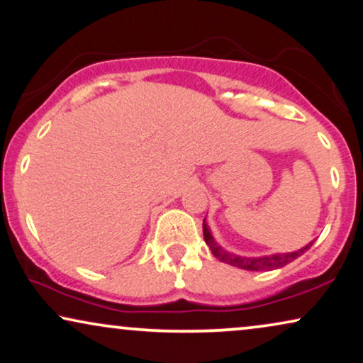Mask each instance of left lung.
Wrapping results in <instances>:
<instances>
[{"label":"left lung","mask_w":363,"mask_h":363,"mask_svg":"<svg viewBox=\"0 0 363 363\" xmlns=\"http://www.w3.org/2000/svg\"><path fill=\"white\" fill-rule=\"evenodd\" d=\"M203 228V240L211 248L212 255L216 258L220 259V262L232 264V267H237L240 269H247V272H269V269H278L283 268L286 264L294 262L296 258H299L301 255H304L308 250L313 247V242H309L306 247L296 250V252H289V253H273V255H263V257H240V255H235L223 250L213 238V235L208 228L207 222L203 220L202 223Z\"/></svg>","instance_id":"1"}]
</instances>
